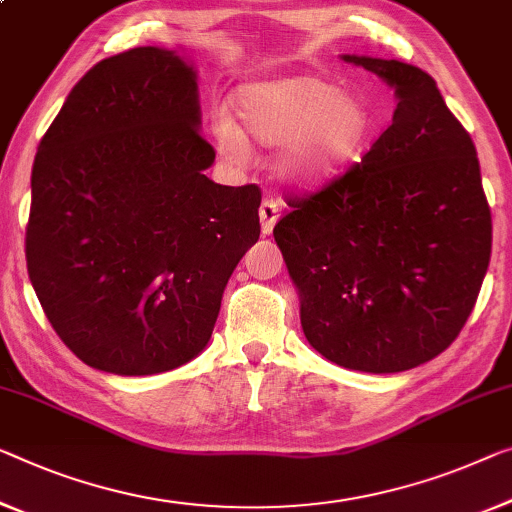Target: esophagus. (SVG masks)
Wrapping results in <instances>:
<instances>
[{"mask_svg": "<svg viewBox=\"0 0 512 512\" xmlns=\"http://www.w3.org/2000/svg\"><path fill=\"white\" fill-rule=\"evenodd\" d=\"M280 218V202L273 195H266L262 207H259V220H262V232L271 234L273 225L278 223Z\"/></svg>", "mask_w": 512, "mask_h": 512, "instance_id": "esophagus-1", "label": "esophagus"}]
</instances>
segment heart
Returning a JSON list of instances; mask_svg holds the SVG:
<instances>
[{"instance_id":"obj_1","label":"heart","mask_w":512,"mask_h":512,"mask_svg":"<svg viewBox=\"0 0 512 512\" xmlns=\"http://www.w3.org/2000/svg\"><path fill=\"white\" fill-rule=\"evenodd\" d=\"M236 112L241 131L225 114L213 126L220 154L243 163L248 140L264 147L287 142L280 170L301 183L326 181L345 170L375 131L363 96L338 91L315 75L248 82L236 91Z\"/></svg>"}]
</instances>
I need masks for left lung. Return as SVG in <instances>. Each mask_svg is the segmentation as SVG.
<instances>
[{"label":"left lung","instance_id":"8db88e82","mask_svg":"<svg viewBox=\"0 0 512 512\" xmlns=\"http://www.w3.org/2000/svg\"><path fill=\"white\" fill-rule=\"evenodd\" d=\"M342 59L395 87L393 121L361 163L289 197L273 236L310 345L342 368L384 375L460 335L490 264L492 213L474 140L437 82L395 59Z\"/></svg>","mask_w":512,"mask_h":512}]
</instances>
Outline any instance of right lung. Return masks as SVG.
Returning <instances> with one entry per match:
<instances>
[{
	"mask_svg": "<svg viewBox=\"0 0 512 512\" xmlns=\"http://www.w3.org/2000/svg\"><path fill=\"white\" fill-rule=\"evenodd\" d=\"M197 126L195 71L147 45L91 66L41 137L27 271L91 368L156 375L195 358L259 239L262 190L213 183Z\"/></svg>",
	"mask_w": 512,
	"mask_h": 512,
	"instance_id": "1",
	"label": "right lung"
}]
</instances>
